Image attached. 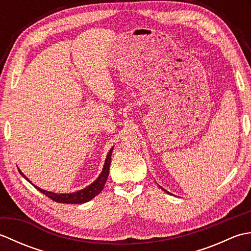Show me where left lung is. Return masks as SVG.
<instances>
[{
	"label": "left lung",
	"mask_w": 251,
	"mask_h": 251,
	"mask_svg": "<svg viewBox=\"0 0 251 251\" xmlns=\"http://www.w3.org/2000/svg\"><path fill=\"white\" fill-rule=\"evenodd\" d=\"M162 190H164V189H163V188H162ZM164 191H165V192H167V191H166V190H164ZM167 193H168V194H170V193H169V192H167Z\"/></svg>",
	"instance_id": "left-lung-1"
}]
</instances>
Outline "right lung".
<instances>
[{
    "label": "right lung",
    "instance_id": "add662e5",
    "mask_svg": "<svg viewBox=\"0 0 251 251\" xmlns=\"http://www.w3.org/2000/svg\"><path fill=\"white\" fill-rule=\"evenodd\" d=\"M112 151H113V148L111 149V150L108 153V155H106L105 162H104L103 168H102V172H101V174L99 175V177L96 179L92 184H89L85 189H82V190H79L77 192H74V193L58 194V193H54V192H49V191L42 190L40 188H37V186H35L34 184L33 185L40 192H42V193L45 194L47 197H50V200L55 201L57 202H63V204H83V202L89 201L90 200H93L96 195H98L101 191H102L103 186L106 182V179H108L109 172H110ZM19 173L21 174V176H23V177L25 180H28L29 182H31V181L28 178H26L23 173L20 172V169H19Z\"/></svg>",
    "mask_w": 251,
    "mask_h": 251
}]
</instances>
